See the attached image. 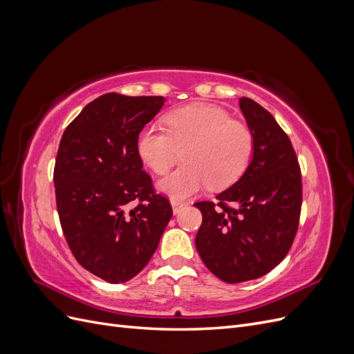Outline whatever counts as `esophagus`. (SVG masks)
<instances>
[{"mask_svg": "<svg viewBox=\"0 0 354 354\" xmlns=\"http://www.w3.org/2000/svg\"><path fill=\"white\" fill-rule=\"evenodd\" d=\"M186 205H187L186 202H180V201H176V199H171V207H173V212L174 214H178L180 209L183 208V207H186Z\"/></svg>", "mask_w": 354, "mask_h": 354, "instance_id": "esophagus-1", "label": "esophagus"}]
</instances>
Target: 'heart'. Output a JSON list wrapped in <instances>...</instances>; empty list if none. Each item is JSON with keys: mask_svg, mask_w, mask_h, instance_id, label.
Wrapping results in <instances>:
<instances>
[{"mask_svg": "<svg viewBox=\"0 0 354 354\" xmlns=\"http://www.w3.org/2000/svg\"><path fill=\"white\" fill-rule=\"evenodd\" d=\"M167 130L145 127L137 136V153L156 174L183 162L159 180L158 189L185 199L203 187L224 189L242 177L254 153V136L245 124L214 104L195 103L169 112Z\"/></svg>", "mask_w": 354, "mask_h": 354, "instance_id": "heart-1", "label": "heart"}]
</instances>
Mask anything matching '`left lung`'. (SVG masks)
Masks as SVG:
<instances>
[{"label":"left lung","mask_w":354,"mask_h":354,"mask_svg":"<svg viewBox=\"0 0 354 354\" xmlns=\"http://www.w3.org/2000/svg\"><path fill=\"white\" fill-rule=\"evenodd\" d=\"M239 106L254 136L251 162L217 202L195 203L202 212L198 254L227 283L261 277L285 259L303 202L301 171L289 137L252 99H239Z\"/></svg>","instance_id":"1"}]
</instances>
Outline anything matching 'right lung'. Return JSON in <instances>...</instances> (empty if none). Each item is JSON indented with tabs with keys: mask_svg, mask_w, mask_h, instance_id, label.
<instances>
[{
	"mask_svg": "<svg viewBox=\"0 0 354 354\" xmlns=\"http://www.w3.org/2000/svg\"><path fill=\"white\" fill-rule=\"evenodd\" d=\"M164 102L103 94L66 127L59 145L53 178L63 234L84 269L109 283L145 269L173 217L136 147Z\"/></svg>",
	"mask_w": 354,
	"mask_h": 354,
	"instance_id": "1",
	"label": "right lung"
}]
</instances>
